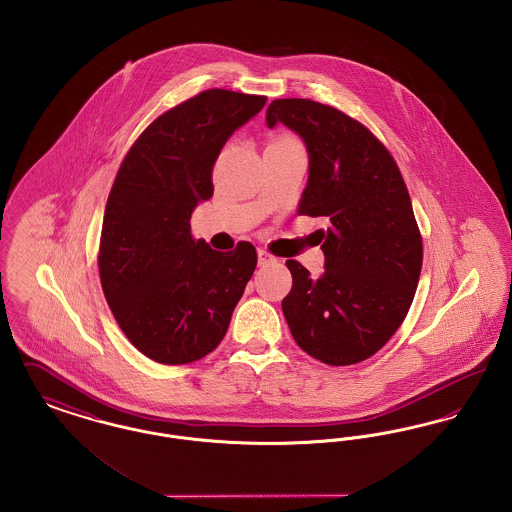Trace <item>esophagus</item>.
Segmentation results:
<instances>
[{
	"label": "esophagus",
	"instance_id": "esophagus-1",
	"mask_svg": "<svg viewBox=\"0 0 512 512\" xmlns=\"http://www.w3.org/2000/svg\"><path fill=\"white\" fill-rule=\"evenodd\" d=\"M273 262H275V258L269 254L268 250L258 248V264H260V266H269V264H273Z\"/></svg>",
	"mask_w": 512,
	"mask_h": 512
}]
</instances>
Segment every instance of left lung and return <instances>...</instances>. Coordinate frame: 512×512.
<instances>
[{
    "label": "left lung",
    "mask_w": 512,
    "mask_h": 512,
    "mask_svg": "<svg viewBox=\"0 0 512 512\" xmlns=\"http://www.w3.org/2000/svg\"><path fill=\"white\" fill-rule=\"evenodd\" d=\"M302 136L310 156L298 216L325 217V271L289 260L281 308L296 345L329 366L374 356L401 327L418 287L424 246L399 165L368 127L306 98L273 100L266 123Z\"/></svg>",
    "instance_id": "8db88e82"
}]
</instances>
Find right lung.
I'll use <instances>...</instances> for the list:
<instances>
[{"mask_svg": "<svg viewBox=\"0 0 512 512\" xmlns=\"http://www.w3.org/2000/svg\"><path fill=\"white\" fill-rule=\"evenodd\" d=\"M266 96L204 90L154 119L129 148L108 196L98 269L125 337L154 362L189 364L221 343L258 254L246 241L217 252L190 233L214 194L227 138Z\"/></svg>", "mask_w": 512, "mask_h": 512, "instance_id": "obj_1", "label": "right lung"}]
</instances>
